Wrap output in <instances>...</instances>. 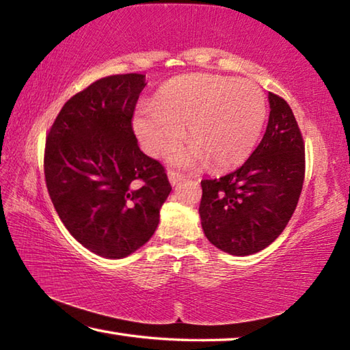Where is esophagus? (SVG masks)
Segmentation results:
<instances>
[{"label": "esophagus", "instance_id": "esophagus-1", "mask_svg": "<svg viewBox=\"0 0 350 350\" xmlns=\"http://www.w3.org/2000/svg\"><path fill=\"white\" fill-rule=\"evenodd\" d=\"M168 179H170V183H171V185L174 187V185H177V183H179V182L183 179V176L177 173V171L170 170V171H168Z\"/></svg>", "mask_w": 350, "mask_h": 350}]
</instances>
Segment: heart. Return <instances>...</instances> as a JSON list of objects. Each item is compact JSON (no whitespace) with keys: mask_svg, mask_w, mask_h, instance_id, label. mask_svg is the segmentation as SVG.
I'll return each instance as SVG.
<instances>
[{"mask_svg":"<svg viewBox=\"0 0 350 350\" xmlns=\"http://www.w3.org/2000/svg\"><path fill=\"white\" fill-rule=\"evenodd\" d=\"M265 98L252 81L211 74L183 75L165 85L151 105L134 116V131L144 151L159 157L183 137L191 148L174 156L179 165L205 162L211 171L244 163L262 133Z\"/></svg>","mask_w":350,"mask_h":350,"instance_id":"1","label":"heart"}]
</instances>
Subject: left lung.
<instances>
[{"instance_id":"left-lung-1","label":"left lung","mask_w":350,"mask_h":350,"mask_svg":"<svg viewBox=\"0 0 350 350\" xmlns=\"http://www.w3.org/2000/svg\"><path fill=\"white\" fill-rule=\"evenodd\" d=\"M269 102L267 129L244 165L200 182L199 215L206 239L234 256L269 247L286 228L303 191V134L286 100L269 92Z\"/></svg>"}]
</instances>
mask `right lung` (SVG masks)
Instances as JSON below:
<instances>
[{"instance_id": "obj_1", "label": "right lung", "mask_w": 350, "mask_h": 350, "mask_svg": "<svg viewBox=\"0 0 350 350\" xmlns=\"http://www.w3.org/2000/svg\"><path fill=\"white\" fill-rule=\"evenodd\" d=\"M144 74H117L70 97L47 133V193L88 250L120 259L150 241L171 191L163 165L140 151L133 116Z\"/></svg>"}]
</instances>
